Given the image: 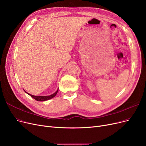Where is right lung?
I'll list each match as a JSON object with an SVG mask.
<instances>
[{
  "label": "right lung",
  "mask_w": 146,
  "mask_h": 146,
  "mask_svg": "<svg viewBox=\"0 0 146 146\" xmlns=\"http://www.w3.org/2000/svg\"><path fill=\"white\" fill-rule=\"evenodd\" d=\"M58 91V90L56 91L54 94H53L52 95H50V96H33V95H31V94L27 93L26 91H25V92H26V93H27L30 97L33 98L36 101H46V100H50V99L54 98L56 96V94H57Z\"/></svg>",
  "instance_id": "obj_1"
}]
</instances>
